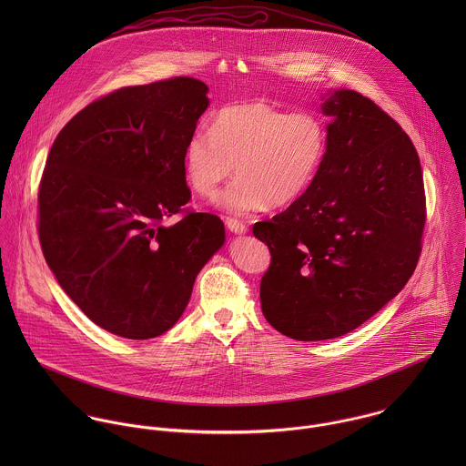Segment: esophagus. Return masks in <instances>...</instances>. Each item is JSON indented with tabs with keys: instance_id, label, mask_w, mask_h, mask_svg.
<instances>
[{
	"instance_id": "1",
	"label": "esophagus",
	"mask_w": 466,
	"mask_h": 466,
	"mask_svg": "<svg viewBox=\"0 0 466 466\" xmlns=\"http://www.w3.org/2000/svg\"><path fill=\"white\" fill-rule=\"evenodd\" d=\"M226 228H228L231 233H235V235H246V233L249 231V228H248L244 222L237 220V218H228V220H226Z\"/></svg>"
}]
</instances>
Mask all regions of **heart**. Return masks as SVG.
I'll return each instance as SVG.
<instances>
[{"label": "heart", "mask_w": 466, "mask_h": 466, "mask_svg": "<svg viewBox=\"0 0 466 466\" xmlns=\"http://www.w3.org/2000/svg\"><path fill=\"white\" fill-rule=\"evenodd\" d=\"M327 147V126L318 115H290L264 100L240 102L217 111L209 131L199 127L188 136L183 172L196 194L209 198L235 167L237 179L215 202L246 215L299 199L314 183Z\"/></svg>", "instance_id": "obj_1"}]
</instances>
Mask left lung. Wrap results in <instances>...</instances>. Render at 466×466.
Returning a JSON list of instances; mask_svg holds the SVG:
<instances>
[{
  "mask_svg": "<svg viewBox=\"0 0 466 466\" xmlns=\"http://www.w3.org/2000/svg\"><path fill=\"white\" fill-rule=\"evenodd\" d=\"M329 147L310 188L257 222L270 266L260 283L270 327L296 340L351 332L412 276L425 226V192L410 137L351 89L321 104Z\"/></svg>",
  "mask_w": 466,
  "mask_h": 466,
  "instance_id": "obj_1",
  "label": "left lung"
}]
</instances>
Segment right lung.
Masks as SVG:
<instances>
[{
	"label": "right lung",
	"instance_id": "add662e5",
	"mask_svg": "<svg viewBox=\"0 0 466 466\" xmlns=\"http://www.w3.org/2000/svg\"><path fill=\"white\" fill-rule=\"evenodd\" d=\"M208 86L176 76L122 87L56 137L39 187L46 264L100 329L152 339L183 316L200 268L224 246V222L187 213L183 148L208 109Z\"/></svg>",
	"mask_w": 466,
	"mask_h": 466
}]
</instances>
